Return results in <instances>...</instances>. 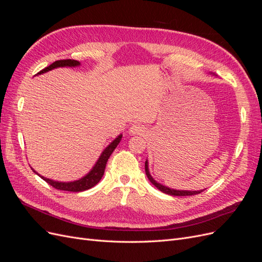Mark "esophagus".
<instances>
[{
	"label": "esophagus",
	"instance_id": "1",
	"mask_svg": "<svg viewBox=\"0 0 262 262\" xmlns=\"http://www.w3.org/2000/svg\"><path fill=\"white\" fill-rule=\"evenodd\" d=\"M144 132H145L144 126L141 124H133L130 126V129H129V133L131 134V136H142Z\"/></svg>",
	"mask_w": 262,
	"mask_h": 262
}]
</instances>
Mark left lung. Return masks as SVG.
Masks as SVG:
<instances>
[{
  "label": "left lung",
  "instance_id": "8db88e82",
  "mask_svg": "<svg viewBox=\"0 0 262 262\" xmlns=\"http://www.w3.org/2000/svg\"><path fill=\"white\" fill-rule=\"evenodd\" d=\"M145 172H146V176L148 178V180L152 182V184L158 189L161 190L162 192L166 193V194H170V195H177V196H185V195H193V194H198L200 193L203 190H198V191H190V190H176V189H171L169 187H166L160 182H157L152 176H150L149 170H148V162L147 160L145 161Z\"/></svg>",
  "mask_w": 262,
  "mask_h": 262
}]
</instances>
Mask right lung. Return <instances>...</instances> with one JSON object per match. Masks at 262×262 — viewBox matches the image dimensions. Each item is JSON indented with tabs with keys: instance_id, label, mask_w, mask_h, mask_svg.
<instances>
[{
	"instance_id": "add662e5",
	"label": "right lung",
	"mask_w": 262,
	"mask_h": 262,
	"mask_svg": "<svg viewBox=\"0 0 262 262\" xmlns=\"http://www.w3.org/2000/svg\"><path fill=\"white\" fill-rule=\"evenodd\" d=\"M80 66H81V62L76 61V60H71V59L58 60V61L53 62L52 64H50L49 67H47L43 70H41L40 72L37 73L36 75L49 72V71H51L53 69H58V68H75V67H80ZM121 139H122V134H119V136L112 142V143H110L104 150H102V153L100 154L96 164L93 166V168L89 172H87L84 177L77 179V180L68 181V182L52 180L50 178H46L43 176H40L34 168H31V169H33V171L35 173H37L39 177H41V179H43L46 182H48L50 186H52L55 189L64 190V191H73V192L85 191V190H89V189L93 188L95 185H97L99 180L101 179V177L104 176L108 158L110 157V155L113 154L117 145L120 143Z\"/></svg>"
}]
</instances>
